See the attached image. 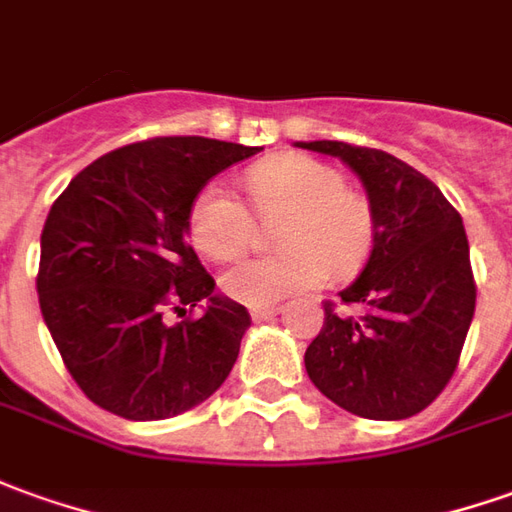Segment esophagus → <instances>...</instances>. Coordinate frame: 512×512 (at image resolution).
Listing matches in <instances>:
<instances>
[{"mask_svg":"<svg viewBox=\"0 0 512 512\" xmlns=\"http://www.w3.org/2000/svg\"><path fill=\"white\" fill-rule=\"evenodd\" d=\"M278 312H281V306H253V309H250V317H253L256 323H264V320H273Z\"/></svg>","mask_w":512,"mask_h":512,"instance_id":"34e87169","label":"esophagus"}]
</instances>
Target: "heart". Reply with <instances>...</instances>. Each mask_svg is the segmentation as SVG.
I'll list each match as a JSON object with an SVG mask.
<instances>
[{
    "mask_svg": "<svg viewBox=\"0 0 512 512\" xmlns=\"http://www.w3.org/2000/svg\"><path fill=\"white\" fill-rule=\"evenodd\" d=\"M245 192L256 217H278L276 256L245 259L225 270L222 292L248 306H270L292 292L317 287L326 270L343 276L373 245V209L343 172L309 155H273L245 172ZM222 183H209L192 203L189 236L209 259H234L248 248L253 217ZM330 267L326 268L325 264Z\"/></svg>",
    "mask_w": 512,
    "mask_h": 512,
    "instance_id": "heart-1",
    "label": "heart"
}]
</instances>
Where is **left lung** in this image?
Here are the masks:
<instances>
[{"label": "left lung", "instance_id": "1", "mask_svg": "<svg viewBox=\"0 0 512 512\" xmlns=\"http://www.w3.org/2000/svg\"><path fill=\"white\" fill-rule=\"evenodd\" d=\"M354 169L373 209V248L340 292L362 317L326 320L306 348V373L337 407L370 421L426 410L454 376L477 306L463 217L435 183L384 150L298 142Z\"/></svg>", "mask_w": 512, "mask_h": 512}]
</instances>
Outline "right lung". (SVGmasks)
I'll list each match as a JSON object with an SVG mask.
<instances>
[{"label": "right lung", "instance_id": "right-lung-1", "mask_svg": "<svg viewBox=\"0 0 512 512\" xmlns=\"http://www.w3.org/2000/svg\"><path fill=\"white\" fill-rule=\"evenodd\" d=\"M262 147L164 136L88 164L41 231L38 303L63 365L97 407L161 421L203 404L239 357L250 315L214 292L189 234L200 189ZM200 318L175 327L167 311Z\"/></svg>", "mask_w": 512, "mask_h": 512}]
</instances>
